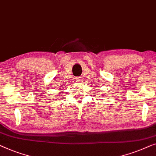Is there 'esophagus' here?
Returning a JSON list of instances; mask_svg holds the SVG:
<instances>
[{
  "label": "esophagus",
  "instance_id": "obj_1",
  "mask_svg": "<svg viewBox=\"0 0 156 156\" xmlns=\"http://www.w3.org/2000/svg\"><path fill=\"white\" fill-rule=\"evenodd\" d=\"M81 79H82V78H81L80 77H76V80H77V82H80V81L81 80Z\"/></svg>",
  "mask_w": 156,
  "mask_h": 156
}]
</instances>
